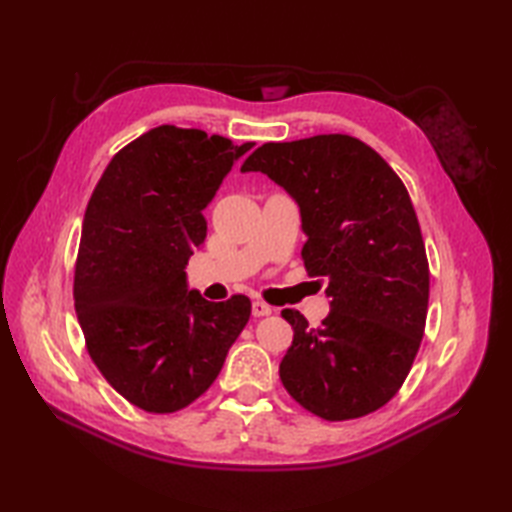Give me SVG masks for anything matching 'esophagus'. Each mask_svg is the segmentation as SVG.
<instances>
[{"instance_id": "1", "label": "esophagus", "mask_w": 512, "mask_h": 512, "mask_svg": "<svg viewBox=\"0 0 512 512\" xmlns=\"http://www.w3.org/2000/svg\"><path fill=\"white\" fill-rule=\"evenodd\" d=\"M268 314H273V308H270L268 303H264V301H253V317H255V319L268 317Z\"/></svg>"}]
</instances>
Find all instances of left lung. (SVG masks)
Wrapping results in <instances>:
<instances>
[{
	"instance_id": "obj_1",
	"label": "left lung",
	"mask_w": 512,
	"mask_h": 512,
	"mask_svg": "<svg viewBox=\"0 0 512 512\" xmlns=\"http://www.w3.org/2000/svg\"><path fill=\"white\" fill-rule=\"evenodd\" d=\"M242 171H262L301 209L310 277H323L330 314L310 328L281 310L295 339L279 378L323 420L363 418L398 394L422 343L429 262L409 191L363 140L319 134L266 143Z\"/></svg>"
}]
</instances>
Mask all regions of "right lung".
<instances>
[{"instance_id":"right-lung-1","label":"right lung","mask_w":512,"mask_h":512,"mask_svg":"<svg viewBox=\"0 0 512 512\" xmlns=\"http://www.w3.org/2000/svg\"><path fill=\"white\" fill-rule=\"evenodd\" d=\"M250 147L154 127L110 160L85 209L76 317L94 365L138 409L173 413L198 400L250 319L248 297L206 301L184 275L206 237L202 211Z\"/></svg>"}]
</instances>
